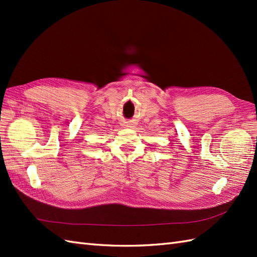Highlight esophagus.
Here are the masks:
<instances>
[{"label":"esophagus","mask_w":257,"mask_h":257,"mask_svg":"<svg viewBox=\"0 0 257 257\" xmlns=\"http://www.w3.org/2000/svg\"><path fill=\"white\" fill-rule=\"evenodd\" d=\"M132 124H133V123H127L125 125H128V127H132Z\"/></svg>","instance_id":"1"}]
</instances>
